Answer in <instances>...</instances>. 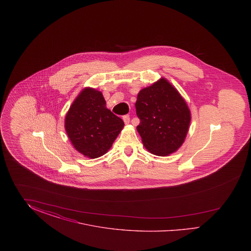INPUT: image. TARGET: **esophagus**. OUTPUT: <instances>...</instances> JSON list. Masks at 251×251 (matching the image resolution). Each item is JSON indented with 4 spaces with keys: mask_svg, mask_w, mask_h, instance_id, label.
Listing matches in <instances>:
<instances>
[{
    "mask_svg": "<svg viewBox=\"0 0 251 251\" xmlns=\"http://www.w3.org/2000/svg\"><path fill=\"white\" fill-rule=\"evenodd\" d=\"M122 120H123V121L125 122V124H129V123H130V116L125 115V116H123Z\"/></svg>",
    "mask_w": 251,
    "mask_h": 251,
    "instance_id": "obj_1",
    "label": "esophagus"
}]
</instances>
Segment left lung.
Segmentation results:
<instances>
[{
  "label": "left lung",
  "mask_w": 251,
  "mask_h": 251,
  "mask_svg": "<svg viewBox=\"0 0 251 251\" xmlns=\"http://www.w3.org/2000/svg\"><path fill=\"white\" fill-rule=\"evenodd\" d=\"M135 108L140 120L136 128L145 148L158 156L178 151L191 121L190 110L178 90L162 78L139 91Z\"/></svg>",
  "instance_id": "obj_1"
}]
</instances>
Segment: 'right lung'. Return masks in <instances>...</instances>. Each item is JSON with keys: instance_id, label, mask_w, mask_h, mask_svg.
I'll return each mask as SVG.
<instances>
[{"instance_id": "right-lung-1", "label": "right lung", "mask_w": 251, "mask_h": 251, "mask_svg": "<svg viewBox=\"0 0 251 251\" xmlns=\"http://www.w3.org/2000/svg\"><path fill=\"white\" fill-rule=\"evenodd\" d=\"M124 127L106 107L100 91L84 88L66 115L65 129L73 147L91 159L105 154Z\"/></svg>"}]
</instances>
